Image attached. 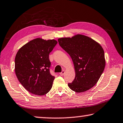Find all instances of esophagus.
<instances>
[{"label": "esophagus", "mask_w": 123, "mask_h": 123, "mask_svg": "<svg viewBox=\"0 0 123 123\" xmlns=\"http://www.w3.org/2000/svg\"><path fill=\"white\" fill-rule=\"evenodd\" d=\"M64 74H65V71H64V70H63V71L60 73V76H64Z\"/></svg>", "instance_id": "esophagus-1"}]
</instances>
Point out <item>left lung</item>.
Segmentation results:
<instances>
[{"label": "left lung", "mask_w": 123, "mask_h": 123, "mask_svg": "<svg viewBox=\"0 0 123 123\" xmlns=\"http://www.w3.org/2000/svg\"><path fill=\"white\" fill-rule=\"evenodd\" d=\"M60 47L69 54L73 61L75 78L68 86L82 92L95 85L103 72L105 59L103 48L90 37L78 34L58 39Z\"/></svg>", "instance_id": "8db88e82"}]
</instances>
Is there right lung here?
I'll return each instance as SVG.
<instances>
[{
    "label": "right lung",
    "mask_w": 123,
    "mask_h": 123,
    "mask_svg": "<svg viewBox=\"0 0 123 123\" xmlns=\"http://www.w3.org/2000/svg\"><path fill=\"white\" fill-rule=\"evenodd\" d=\"M55 40L35 39L20 48L16 54L15 73L26 90L35 95L49 92L54 76L50 74L49 54L57 45Z\"/></svg>",
    "instance_id": "1"
}]
</instances>
